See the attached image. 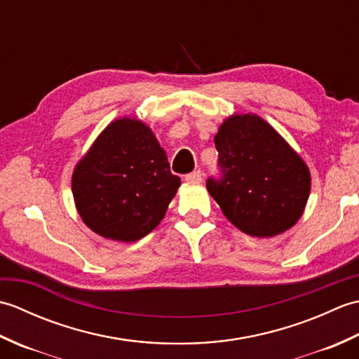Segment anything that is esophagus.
<instances>
[{
	"label": "esophagus",
	"mask_w": 359,
	"mask_h": 359,
	"mask_svg": "<svg viewBox=\"0 0 359 359\" xmlns=\"http://www.w3.org/2000/svg\"><path fill=\"white\" fill-rule=\"evenodd\" d=\"M185 180L187 182H201L202 180V171L197 170V171H194L191 174H187L185 175Z\"/></svg>",
	"instance_id": "esophagus-1"
}]
</instances>
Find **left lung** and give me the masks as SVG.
Wrapping results in <instances>:
<instances>
[{"instance_id": "1", "label": "left lung", "mask_w": 359, "mask_h": 359, "mask_svg": "<svg viewBox=\"0 0 359 359\" xmlns=\"http://www.w3.org/2000/svg\"><path fill=\"white\" fill-rule=\"evenodd\" d=\"M219 177L207 188L241 231L271 238L293 226L310 194V172L302 158L257 116L226 118L215 137Z\"/></svg>"}]
</instances>
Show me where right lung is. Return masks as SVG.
<instances>
[{
	"instance_id": "1",
	"label": "right lung",
	"mask_w": 359,
	"mask_h": 359,
	"mask_svg": "<svg viewBox=\"0 0 359 359\" xmlns=\"http://www.w3.org/2000/svg\"><path fill=\"white\" fill-rule=\"evenodd\" d=\"M180 187L148 126L120 118L98 135L72 175L79 215L106 239L135 242L163 219Z\"/></svg>"
}]
</instances>
